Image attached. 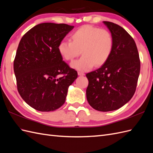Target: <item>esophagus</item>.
<instances>
[{
  "label": "esophagus",
  "mask_w": 153,
  "mask_h": 153,
  "mask_svg": "<svg viewBox=\"0 0 153 153\" xmlns=\"http://www.w3.org/2000/svg\"><path fill=\"white\" fill-rule=\"evenodd\" d=\"M78 75H79V76H84V75H85V74H84V73H82V72L78 71Z\"/></svg>",
  "instance_id": "34e87169"
}]
</instances>
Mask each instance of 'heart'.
Instances as JSON below:
<instances>
[{
  "instance_id": "b5f03b06",
  "label": "heart",
  "mask_w": 153,
  "mask_h": 153,
  "mask_svg": "<svg viewBox=\"0 0 153 153\" xmlns=\"http://www.w3.org/2000/svg\"><path fill=\"white\" fill-rule=\"evenodd\" d=\"M71 41H61L58 51L68 61L78 57L81 51L83 56L71 64L73 68L80 71L89 70L94 66H103L110 57L114 47L113 37L108 30L90 25H84L73 32Z\"/></svg>"
}]
</instances>
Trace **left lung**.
Returning <instances> with one entry per match:
<instances>
[{"mask_svg": "<svg viewBox=\"0 0 153 153\" xmlns=\"http://www.w3.org/2000/svg\"><path fill=\"white\" fill-rule=\"evenodd\" d=\"M114 39L112 52L106 62L86 74L88 103L101 112L120 108L135 94L139 76L140 61L137 45L123 27L103 22Z\"/></svg>", "mask_w": 153, "mask_h": 153, "instance_id": "left-lung-1", "label": "left lung"}]
</instances>
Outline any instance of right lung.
<instances>
[{"mask_svg": "<svg viewBox=\"0 0 153 153\" xmlns=\"http://www.w3.org/2000/svg\"><path fill=\"white\" fill-rule=\"evenodd\" d=\"M74 26L43 23L21 39L14 61L17 89L25 102L41 112L54 111L65 103L68 90L78 76L58 51Z\"/></svg>", "mask_w": 153, "mask_h": 153, "instance_id": "1", "label": "right lung"}]
</instances>
